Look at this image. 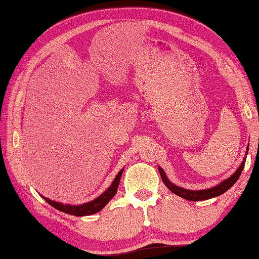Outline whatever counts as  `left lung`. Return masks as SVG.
<instances>
[{"label":"left lung","instance_id":"obj_1","mask_svg":"<svg viewBox=\"0 0 259 259\" xmlns=\"http://www.w3.org/2000/svg\"><path fill=\"white\" fill-rule=\"evenodd\" d=\"M248 150H249V146L247 147V153H248ZM245 159H247V158L243 159V162L241 163L239 169H237L235 173H234L231 176V178L225 180L224 182H221L217 187H213V188H210V189H205V190L194 191V190H187V189L180 188L178 186H175V184H173L171 182H169V180L167 179V176H166L165 171H163L162 168L159 167V173H160V175H161L162 182L166 184V187L169 189V190L173 192V194L182 197V198H184V199L191 200V202H196V200H205V199L213 198V197H217V196H219L221 194H224V192L227 191L228 189H231L234 186V184H235L237 180H239L242 170H243Z\"/></svg>","mask_w":259,"mask_h":259}]
</instances>
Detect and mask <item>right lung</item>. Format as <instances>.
<instances>
[{
    "label": "right lung",
    "mask_w": 259,
    "mask_h": 259,
    "mask_svg": "<svg viewBox=\"0 0 259 259\" xmlns=\"http://www.w3.org/2000/svg\"><path fill=\"white\" fill-rule=\"evenodd\" d=\"M122 173H123V169L118 171L116 178L114 179L112 186H110L101 196L98 197L97 199H94L90 203L81 204V205H64V204H61V203L53 202V200L48 199L44 196H42V198L46 200V202L49 205H52L53 207H55L56 210L62 211L64 213H67V214H71V215H76V217L91 215V214H94V213L101 211L102 208H104L106 205H107L109 200L115 196V194H116L117 187H118V183H120Z\"/></svg>",
    "instance_id": "1"
}]
</instances>
